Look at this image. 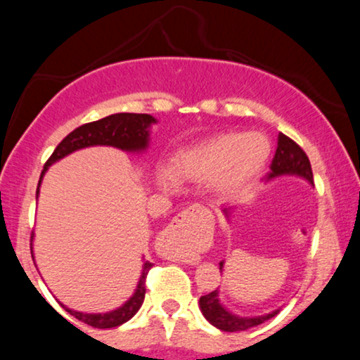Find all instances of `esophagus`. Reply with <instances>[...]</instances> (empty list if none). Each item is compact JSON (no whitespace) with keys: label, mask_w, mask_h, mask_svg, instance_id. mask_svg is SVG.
<instances>
[{"label":"esophagus","mask_w":360,"mask_h":360,"mask_svg":"<svg viewBox=\"0 0 360 360\" xmlns=\"http://www.w3.org/2000/svg\"><path fill=\"white\" fill-rule=\"evenodd\" d=\"M200 212V208H196V213ZM193 212L191 210H188V212H183L179 213L177 217L172 220L171 223L167 225V229L164 230L162 233H160V240H167V238L174 237V235H177L179 232H189V218H191ZM177 254H183V249H177L176 250Z\"/></svg>","instance_id":"34e87169"}]
</instances>
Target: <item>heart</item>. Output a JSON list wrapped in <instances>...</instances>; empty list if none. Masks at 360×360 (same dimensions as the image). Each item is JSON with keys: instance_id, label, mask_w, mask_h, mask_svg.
I'll list each match as a JSON object with an SVG mask.
<instances>
[{"instance_id": "1", "label": "heart", "mask_w": 360, "mask_h": 360, "mask_svg": "<svg viewBox=\"0 0 360 360\" xmlns=\"http://www.w3.org/2000/svg\"><path fill=\"white\" fill-rule=\"evenodd\" d=\"M271 146L259 134H221L184 148L171 162L176 179L206 183L213 181L214 189L226 196L249 184L269 157ZM157 184L164 191L172 189V179L159 174Z\"/></svg>"}]
</instances>
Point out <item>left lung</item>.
<instances>
[{
    "mask_svg": "<svg viewBox=\"0 0 360 360\" xmlns=\"http://www.w3.org/2000/svg\"><path fill=\"white\" fill-rule=\"evenodd\" d=\"M286 174L300 176L303 177V179H307L309 184H313L311 164H309L308 155L304 154L303 148H301L295 140L286 137L284 134H279L278 148H276L274 159H272L271 162V172L266 176V181H271L274 179V177ZM230 212H232V208H223V213H225L226 218H229ZM221 269L223 262H220V271ZM200 308L206 320H208L213 326H217V328L223 330V332H242V330L264 323V321L269 320V318L276 316L279 313V309H276V311L267 313V315L262 316L233 315L232 311H229V309L220 303V291H218V289L208 292V295L201 296Z\"/></svg>",
    "mask_w": 360,
    "mask_h": 360,
    "instance_id": "8db88e82",
    "label": "left lung"
}]
</instances>
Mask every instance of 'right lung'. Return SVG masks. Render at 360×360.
Returning <instances> with one entry per match:
<instances>
[{
    "instance_id": "obj_1",
    "label": "right lung",
    "mask_w": 360,
    "mask_h": 360,
    "mask_svg": "<svg viewBox=\"0 0 360 360\" xmlns=\"http://www.w3.org/2000/svg\"><path fill=\"white\" fill-rule=\"evenodd\" d=\"M152 123H155V118L146 113H115L106 118L98 120V122H91L86 123V125L77 127L76 130L71 131L68 137L62 140L59 146L56 147L53 154L45 162L42 174H40L39 188H37V198H39L40 183H42V177L47 172L49 166L60 160L62 157L72 154V152L79 150V148L93 146H111L127 152H142L148 147V128H150ZM150 267L152 262L146 260L142 266V274H140L135 292L130 296V300L125 301V304L113 309V311L81 313L74 311L71 308H64L74 318L94 326V328H113V326L123 325L142 307L143 298H146V278Z\"/></svg>"
}]
</instances>
